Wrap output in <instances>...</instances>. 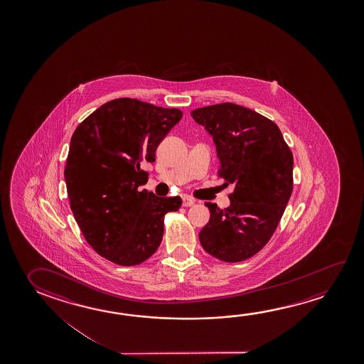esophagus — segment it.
I'll list each match as a JSON object with an SVG mask.
<instances>
[{
    "instance_id": "1",
    "label": "esophagus",
    "mask_w": 364,
    "mask_h": 364,
    "mask_svg": "<svg viewBox=\"0 0 364 364\" xmlns=\"http://www.w3.org/2000/svg\"><path fill=\"white\" fill-rule=\"evenodd\" d=\"M194 203H196V200L193 198L188 197V196L183 197V205L184 207H191V205H194Z\"/></svg>"
}]
</instances>
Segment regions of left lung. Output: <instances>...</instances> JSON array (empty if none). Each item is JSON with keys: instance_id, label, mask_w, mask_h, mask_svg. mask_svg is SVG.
Segmentation results:
<instances>
[{"instance_id": "8db88e82", "label": "left lung", "mask_w": 364, "mask_h": 364, "mask_svg": "<svg viewBox=\"0 0 364 364\" xmlns=\"http://www.w3.org/2000/svg\"><path fill=\"white\" fill-rule=\"evenodd\" d=\"M215 141L218 175L233 185L230 207L205 203L203 249L226 262L254 257L273 236L293 191V155L278 125L247 107L223 102L191 113Z\"/></svg>"}]
</instances>
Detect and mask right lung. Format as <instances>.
Masks as SVG:
<instances>
[{
  "label": "right lung",
  "instance_id": "1",
  "mask_svg": "<svg viewBox=\"0 0 364 364\" xmlns=\"http://www.w3.org/2000/svg\"><path fill=\"white\" fill-rule=\"evenodd\" d=\"M183 113L120 97L90 114L73 132L65 179L72 213L87 244L107 260L133 267L161 244L164 218L180 197H156L138 188L149 180L144 165Z\"/></svg>",
  "mask_w": 364,
  "mask_h": 364
}]
</instances>
